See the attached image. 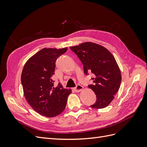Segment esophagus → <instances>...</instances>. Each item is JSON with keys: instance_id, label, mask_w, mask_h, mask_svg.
<instances>
[{"instance_id": "obj_1", "label": "esophagus", "mask_w": 147, "mask_h": 147, "mask_svg": "<svg viewBox=\"0 0 147 147\" xmlns=\"http://www.w3.org/2000/svg\"><path fill=\"white\" fill-rule=\"evenodd\" d=\"M83 89V87L82 85H80V84H77V86L74 88V90L75 92H80Z\"/></svg>"}]
</instances>
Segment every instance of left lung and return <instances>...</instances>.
Segmentation results:
<instances>
[{
  "label": "left lung",
  "mask_w": 147,
  "mask_h": 147,
  "mask_svg": "<svg viewBox=\"0 0 147 147\" xmlns=\"http://www.w3.org/2000/svg\"><path fill=\"white\" fill-rule=\"evenodd\" d=\"M70 48L83 64L84 74H93V83L88 88L94 92L97 100L91 107H106L113 100L121 82V72L114 56L105 47L92 42H84Z\"/></svg>",
  "instance_id": "8db88e82"
}]
</instances>
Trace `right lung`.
<instances>
[{"label":"right lung","mask_w":147,"mask_h":147,"mask_svg":"<svg viewBox=\"0 0 147 147\" xmlns=\"http://www.w3.org/2000/svg\"><path fill=\"white\" fill-rule=\"evenodd\" d=\"M67 48H43L26 62L21 74L24 95L29 104L40 115L46 117L57 116L64 110L70 89L61 83L54 87L52 80L55 63Z\"/></svg>","instance_id":"1"}]
</instances>
